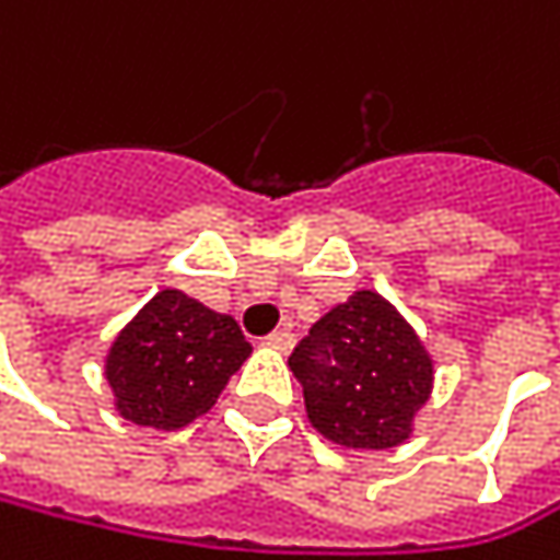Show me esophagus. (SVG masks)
Masks as SVG:
<instances>
[{"instance_id":"34e87169","label":"esophagus","mask_w":560,"mask_h":560,"mask_svg":"<svg viewBox=\"0 0 560 560\" xmlns=\"http://www.w3.org/2000/svg\"><path fill=\"white\" fill-rule=\"evenodd\" d=\"M268 345H271L275 351L289 354V351L295 348V335H292L289 328H282V331H271V335H268Z\"/></svg>"}]
</instances>
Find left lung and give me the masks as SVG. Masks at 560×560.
<instances>
[{
  "instance_id": "obj_1",
  "label": "left lung",
  "mask_w": 560,
  "mask_h": 560,
  "mask_svg": "<svg viewBox=\"0 0 560 560\" xmlns=\"http://www.w3.org/2000/svg\"><path fill=\"white\" fill-rule=\"evenodd\" d=\"M318 433L348 450H394L410 440L430 400L433 361L413 328L377 292H354L289 358Z\"/></svg>"
}]
</instances>
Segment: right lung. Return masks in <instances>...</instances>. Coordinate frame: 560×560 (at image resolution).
<instances>
[{
    "instance_id": "obj_1",
    "label": "right lung",
    "mask_w": 560,
    "mask_h": 560,
    "mask_svg": "<svg viewBox=\"0 0 560 560\" xmlns=\"http://www.w3.org/2000/svg\"><path fill=\"white\" fill-rule=\"evenodd\" d=\"M248 354L229 315L163 289L117 335L104 374L124 420L179 430L215 404Z\"/></svg>"
}]
</instances>
